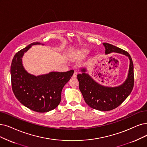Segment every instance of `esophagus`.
Wrapping results in <instances>:
<instances>
[{"instance_id": "34e87169", "label": "esophagus", "mask_w": 147, "mask_h": 147, "mask_svg": "<svg viewBox=\"0 0 147 147\" xmlns=\"http://www.w3.org/2000/svg\"><path fill=\"white\" fill-rule=\"evenodd\" d=\"M77 71H75L74 74H73L72 77L73 78H76V77H77Z\"/></svg>"}]
</instances>
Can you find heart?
I'll list each match as a JSON object with an SVG mask.
<instances>
[{
  "mask_svg": "<svg viewBox=\"0 0 147 147\" xmlns=\"http://www.w3.org/2000/svg\"><path fill=\"white\" fill-rule=\"evenodd\" d=\"M90 52V49L86 46L71 49L69 52V56L73 58H81L86 57Z\"/></svg>",
  "mask_w": 147,
  "mask_h": 147,
  "instance_id": "obj_1",
  "label": "heart"
}]
</instances>
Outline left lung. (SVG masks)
<instances>
[{
	"instance_id": "obj_1",
	"label": "left lung",
	"mask_w": 147,
	"mask_h": 147,
	"mask_svg": "<svg viewBox=\"0 0 147 147\" xmlns=\"http://www.w3.org/2000/svg\"><path fill=\"white\" fill-rule=\"evenodd\" d=\"M105 54L115 52L128 57L130 65L127 77L122 84L109 87L98 83L87 74L85 67L80 69L81 74L77 75L80 90L86 104L92 109L100 111H109L118 107L131 93L134 86L133 63L127 52L107 43H103Z\"/></svg>"
}]
</instances>
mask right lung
<instances>
[{
  "label": "right lung",
  "instance_id": "add662e5",
  "mask_svg": "<svg viewBox=\"0 0 147 147\" xmlns=\"http://www.w3.org/2000/svg\"><path fill=\"white\" fill-rule=\"evenodd\" d=\"M41 44L44 45L34 42L16 54L11 66V78L13 93L19 102L34 111L45 113L60 104L63 88L74 70L51 72L38 76L28 73L23 66V56L33 45Z\"/></svg>",
  "mask_w": 147,
  "mask_h": 147
}]
</instances>
